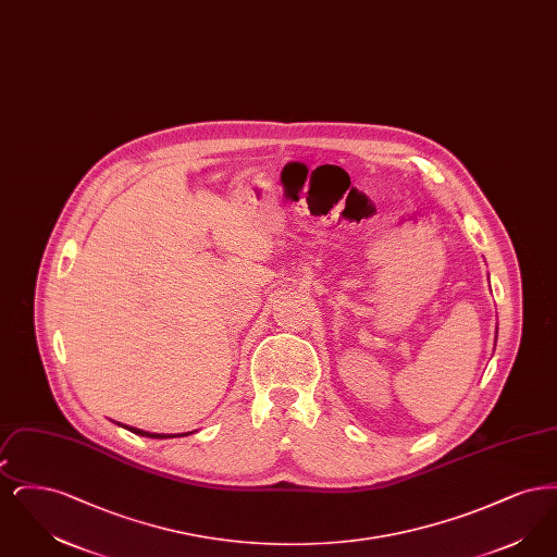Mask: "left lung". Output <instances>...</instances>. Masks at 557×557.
<instances>
[{
  "mask_svg": "<svg viewBox=\"0 0 557 557\" xmlns=\"http://www.w3.org/2000/svg\"><path fill=\"white\" fill-rule=\"evenodd\" d=\"M495 341H497V338H495Z\"/></svg>",
  "mask_w": 557,
  "mask_h": 557,
  "instance_id": "1",
  "label": "left lung"
}]
</instances>
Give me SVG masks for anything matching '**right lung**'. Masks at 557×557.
Wrapping results in <instances>:
<instances>
[{
    "mask_svg": "<svg viewBox=\"0 0 557 557\" xmlns=\"http://www.w3.org/2000/svg\"><path fill=\"white\" fill-rule=\"evenodd\" d=\"M133 434H139V436H148V438H166L164 434H152V432H144V430H139V428H129Z\"/></svg>",
    "mask_w": 557,
    "mask_h": 557,
    "instance_id": "1",
    "label": "right lung"
}]
</instances>
